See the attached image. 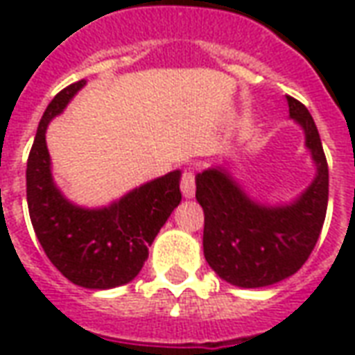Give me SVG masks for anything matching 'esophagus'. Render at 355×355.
<instances>
[{"instance_id": "34e87169", "label": "esophagus", "mask_w": 355, "mask_h": 355, "mask_svg": "<svg viewBox=\"0 0 355 355\" xmlns=\"http://www.w3.org/2000/svg\"><path fill=\"white\" fill-rule=\"evenodd\" d=\"M180 190H182V196L188 198V200L196 196V177H193L192 171H184V173H182V178H180Z\"/></svg>"}]
</instances>
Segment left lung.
I'll use <instances>...</instances> for the list:
<instances>
[{
	"label": "left lung",
	"instance_id": "1",
	"mask_svg": "<svg viewBox=\"0 0 355 355\" xmlns=\"http://www.w3.org/2000/svg\"><path fill=\"white\" fill-rule=\"evenodd\" d=\"M287 104L315 165V177L298 198L275 205L253 200L224 165L196 175V200L205 215V261L220 279L243 289L268 287L298 272L327 213L329 169L320 132L304 104L293 96Z\"/></svg>",
	"mask_w": 355,
	"mask_h": 355
}]
</instances>
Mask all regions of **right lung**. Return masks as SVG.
Returning a JSON list of instances; mask_svg holds the SVG:
<instances>
[{
    "label": "right lung",
    "instance_id": "right-lung-1",
    "mask_svg": "<svg viewBox=\"0 0 355 355\" xmlns=\"http://www.w3.org/2000/svg\"><path fill=\"white\" fill-rule=\"evenodd\" d=\"M85 83L62 89L40 121L26 165L28 211L43 251L66 279L85 289H112L132 282L144 266L148 247L182 200V171L144 182L104 207L68 200L55 184L45 132Z\"/></svg>",
    "mask_w": 355,
    "mask_h": 355
}]
</instances>
